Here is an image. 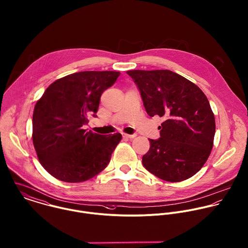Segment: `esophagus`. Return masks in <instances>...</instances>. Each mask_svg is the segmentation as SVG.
<instances>
[{
  "mask_svg": "<svg viewBox=\"0 0 248 248\" xmlns=\"http://www.w3.org/2000/svg\"><path fill=\"white\" fill-rule=\"evenodd\" d=\"M123 137L124 138H126V139H133V138H135L136 137V135H134V134H126V133H123Z\"/></svg>",
  "mask_w": 248,
  "mask_h": 248,
  "instance_id": "1",
  "label": "esophagus"
}]
</instances>
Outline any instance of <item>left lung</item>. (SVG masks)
Listing matches in <instances>:
<instances>
[{
    "label": "left lung",
    "instance_id": "8db88e82",
    "mask_svg": "<svg viewBox=\"0 0 248 248\" xmlns=\"http://www.w3.org/2000/svg\"><path fill=\"white\" fill-rule=\"evenodd\" d=\"M137 84L147 113L164 117L158 140L149 139L144 167L162 180L180 182L204 166L214 146L215 116L201 89L170 70L126 72Z\"/></svg>",
    "mask_w": 248,
    "mask_h": 248
}]
</instances>
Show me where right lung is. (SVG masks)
<instances>
[{
	"instance_id": "right-lung-1",
	"label": "right lung",
	"mask_w": 248,
	"mask_h": 248,
	"mask_svg": "<svg viewBox=\"0 0 248 248\" xmlns=\"http://www.w3.org/2000/svg\"><path fill=\"white\" fill-rule=\"evenodd\" d=\"M120 72L85 71L53 81L37 100L32 142L42 167L58 180L83 182L102 171L122 135H99L83 125L96 116L100 96Z\"/></svg>"
}]
</instances>
